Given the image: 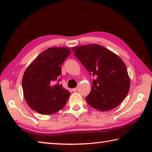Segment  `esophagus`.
<instances>
[{"label": "esophagus", "mask_w": 152, "mask_h": 152, "mask_svg": "<svg viewBox=\"0 0 152 152\" xmlns=\"http://www.w3.org/2000/svg\"><path fill=\"white\" fill-rule=\"evenodd\" d=\"M78 91V88H72V91L73 92H76Z\"/></svg>", "instance_id": "1"}]
</instances>
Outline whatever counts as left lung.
<instances>
[{"mask_svg": "<svg viewBox=\"0 0 152 152\" xmlns=\"http://www.w3.org/2000/svg\"><path fill=\"white\" fill-rule=\"evenodd\" d=\"M74 56L90 74L96 76L86 97L90 106L100 111L116 108L128 94L130 78L125 63L113 51L98 44L72 48Z\"/></svg>", "mask_w": 152, "mask_h": 152, "instance_id": "8db88e82", "label": "left lung"}]
</instances>
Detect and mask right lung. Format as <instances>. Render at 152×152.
Returning <instances> with one entry per match:
<instances>
[{
	"label": "right lung",
	"instance_id": "add662e5",
	"mask_svg": "<svg viewBox=\"0 0 152 152\" xmlns=\"http://www.w3.org/2000/svg\"><path fill=\"white\" fill-rule=\"evenodd\" d=\"M71 53L64 47L48 48L31 63L22 80L23 96L31 109L51 115L65 106L70 92L54 82L61 74V64Z\"/></svg>",
	"mask_w": 152,
	"mask_h": 152
}]
</instances>
